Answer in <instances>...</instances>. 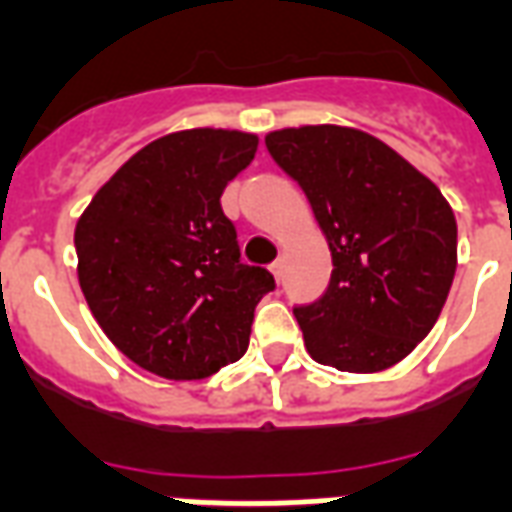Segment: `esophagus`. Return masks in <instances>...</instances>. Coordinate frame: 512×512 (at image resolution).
Returning <instances> with one entry per match:
<instances>
[{"instance_id":"34e87169","label":"esophagus","mask_w":512,"mask_h":512,"mask_svg":"<svg viewBox=\"0 0 512 512\" xmlns=\"http://www.w3.org/2000/svg\"><path fill=\"white\" fill-rule=\"evenodd\" d=\"M271 273L276 276V279H282V276H284V260H276V263H271Z\"/></svg>"}]
</instances>
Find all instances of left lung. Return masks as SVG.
I'll return each mask as SVG.
<instances>
[{
    "instance_id": "left-lung-1",
    "label": "left lung",
    "mask_w": 512,
    "mask_h": 512,
    "mask_svg": "<svg viewBox=\"0 0 512 512\" xmlns=\"http://www.w3.org/2000/svg\"><path fill=\"white\" fill-rule=\"evenodd\" d=\"M265 147L303 187L333 255L325 295L292 308L308 354L346 373L392 368L427 338L454 282L451 206L403 155L357 128H282Z\"/></svg>"
}]
</instances>
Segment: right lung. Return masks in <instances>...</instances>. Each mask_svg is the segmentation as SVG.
I'll return each mask as SVG.
<instances>
[{
  "instance_id": "add662e5",
  "label": "right lung",
  "mask_w": 512,
  "mask_h": 512,
  "mask_svg": "<svg viewBox=\"0 0 512 512\" xmlns=\"http://www.w3.org/2000/svg\"><path fill=\"white\" fill-rule=\"evenodd\" d=\"M257 136L190 128L131 155L77 220V279L99 327L139 368L193 381L244 357L273 276L241 263L220 195Z\"/></svg>"
}]
</instances>
